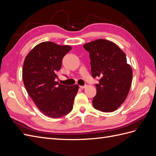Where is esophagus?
<instances>
[{"instance_id": "1", "label": "esophagus", "mask_w": 156, "mask_h": 156, "mask_svg": "<svg viewBox=\"0 0 156 156\" xmlns=\"http://www.w3.org/2000/svg\"><path fill=\"white\" fill-rule=\"evenodd\" d=\"M87 87V85H84V86H80V88H82V89H83V88H85Z\"/></svg>"}]
</instances>
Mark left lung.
<instances>
[{
    "instance_id": "8db88e82",
    "label": "left lung",
    "mask_w": 156,
    "mask_h": 156,
    "mask_svg": "<svg viewBox=\"0 0 156 156\" xmlns=\"http://www.w3.org/2000/svg\"><path fill=\"white\" fill-rule=\"evenodd\" d=\"M89 52L93 77H100L93 98L94 108L102 112L116 111L123 103L131 88L133 72L124 52L113 42L98 39L84 44Z\"/></svg>"
}]
</instances>
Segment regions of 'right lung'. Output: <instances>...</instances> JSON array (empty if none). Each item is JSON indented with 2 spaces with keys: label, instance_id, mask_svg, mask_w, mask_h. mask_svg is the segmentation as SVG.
<instances>
[{
  "label": "right lung",
  "instance_id": "right-lung-1",
  "mask_svg": "<svg viewBox=\"0 0 156 156\" xmlns=\"http://www.w3.org/2000/svg\"><path fill=\"white\" fill-rule=\"evenodd\" d=\"M72 49L44 41L33 48L25 57L23 67L25 87L39 110L47 116L58 119L72 111L79 85L66 86L56 81L64 56Z\"/></svg>",
  "mask_w": 156,
  "mask_h": 156
}]
</instances>
